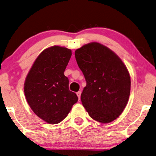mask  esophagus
<instances>
[{
  "label": "esophagus",
  "mask_w": 156,
  "mask_h": 156,
  "mask_svg": "<svg viewBox=\"0 0 156 156\" xmlns=\"http://www.w3.org/2000/svg\"><path fill=\"white\" fill-rule=\"evenodd\" d=\"M76 94H77V95H78V99L80 100V95H81V92H80V91H78V92L76 93Z\"/></svg>",
  "instance_id": "1"
}]
</instances>
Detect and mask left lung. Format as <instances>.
Wrapping results in <instances>:
<instances>
[{"instance_id": "left-lung-1", "label": "left lung", "mask_w": 156, "mask_h": 156, "mask_svg": "<svg viewBox=\"0 0 156 156\" xmlns=\"http://www.w3.org/2000/svg\"><path fill=\"white\" fill-rule=\"evenodd\" d=\"M75 56L86 80L80 96L83 105L98 122L115 120L130 96V77L126 65L113 51L97 42L76 50Z\"/></svg>"}]
</instances>
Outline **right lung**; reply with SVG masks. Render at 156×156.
Returning a JSON list of instances; mask_svg holds the SVG:
<instances>
[{"mask_svg":"<svg viewBox=\"0 0 156 156\" xmlns=\"http://www.w3.org/2000/svg\"><path fill=\"white\" fill-rule=\"evenodd\" d=\"M72 51L54 45L37 57L24 83V93L36 115L49 124L61 123L78 101L76 94L68 88L64 76Z\"/></svg>","mask_w":156,"mask_h":156,"instance_id":"add662e5","label":"right lung"}]
</instances>
